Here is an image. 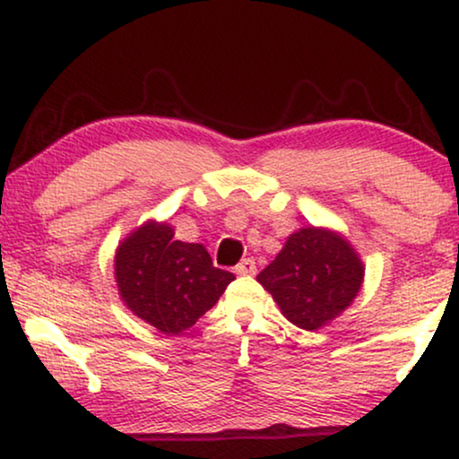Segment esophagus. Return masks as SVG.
Instances as JSON below:
<instances>
[{
	"label": "esophagus",
	"mask_w": 459,
	"mask_h": 459,
	"mask_svg": "<svg viewBox=\"0 0 459 459\" xmlns=\"http://www.w3.org/2000/svg\"><path fill=\"white\" fill-rule=\"evenodd\" d=\"M235 272L239 275H254L256 273V263H254V258H244V261L237 264Z\"/></svg>",
	"instance_id": "34e87169"
}]
</instances>
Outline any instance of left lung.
Instances as JSON below:
<instances>
[{"label":"left lung","instance_id":"obj_1","mask_svg":"<svg viewBox=\"0 0 459 459\" xmlns=\"http://www.w3.org/2000/svg\"><path fill=\"white\" fill-rule=\"evenodd\" d=\"M256 280L297 327L314 331L351 306L363 282V264L340 235L323 229L292 233Z\"/></svg>","mask_w":459,"mask_h":459}]
</instances>
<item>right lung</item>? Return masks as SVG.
I'll list each match as a JSON object with an SVG mask.
<instances>
[{
	"instance_id": "right-lung-1",
	"label": "right lung",
	"mask_w": 459,
	"mask_h": 459,
	"mask_svg": "<svg viewBox=\"0 0 459 459\" xmlns=\"http://www.w3.org/2000/svg\"><path fill=\"white\" fill-rule=\"evenodd\" d=\"M169 224L134 230L115 256L121 299L136 316L164 333L190 329L212 310L235 275L213 267L201 244L175 239Z\"/></svg>"
}]
</instances>
